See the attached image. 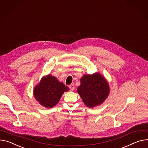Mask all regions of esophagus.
Listing matches in <instances>:
<instances>
[{
    "label": "esophagus",
    "mask_w": 148,
    "mask_h": 148,
    "mask_svg": "<svg viewBox=\"0 0 148 148\" xmlns=\"http://www.w3.org/2000/svg\"><path fill=\"white\" fill-rule=\"evenodd\" d=\"M69 87H70V89L71 90H74V88H75V87H74V84H70V86H69Z\"/></svg>",
    "instance_id": "esophagus-1"
}]
</instances>
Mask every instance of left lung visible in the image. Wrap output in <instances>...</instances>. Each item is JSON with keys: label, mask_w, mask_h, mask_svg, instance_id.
I'll use <instances>...</instances> for the list:
<instances>
[{"label": "left lung", "mask_w": 148, "mask_h": 148, "mask_svg": "<svg viewBox=\"0 0 148 148\" xmlns=\"http://www.w3.org/2000/svg\"><path fill=\"white\" fill-rule=\"evenodd\" d=\"M80 82L77 92L88 107L93 108L101 105L110 94L109 84L99 73L84 75L81 78Z\"/></svg>", "instance_id": "1"}]
</instances>
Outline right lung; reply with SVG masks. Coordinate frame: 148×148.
Segmentation results:
<instances>
[{"label":"right lung","mask_w":148,"mask_h":148,"mask_svg":"<svg viewBox=\"0 0 148 148\" xmlns=\"http://www.w3.org/2000/svg\"><path fill=\"white\" fill-rule=\"evenodd\" d=\"M69 90V88L57 78L49 74L43 77L34 88V96L40 105L51 108L60 101L62 94Z\"/></svg>","instance_id":"obj_1"}]
</instances>
